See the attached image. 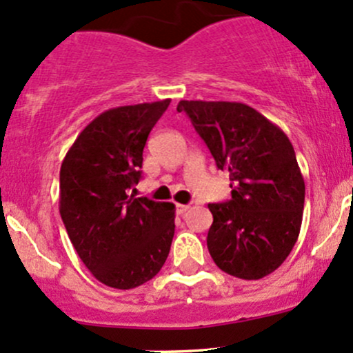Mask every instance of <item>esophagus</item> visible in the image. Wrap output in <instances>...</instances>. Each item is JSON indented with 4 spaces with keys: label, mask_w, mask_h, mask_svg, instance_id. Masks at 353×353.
<instances>
[{
    "label": "esophagus",
    "mask_w": 353,
    "mask_h": 353,
    "mask_svg": "<svg viewBox=\"0 0 353 353\" xmlns=\"http://www.w3.org/2000/svg\"><path fill=\"white\" fill-rule=\"evenodd\" d=\"M188 210H190V205H181V203H177V205H176L177 215H184V213H186Z\"/></svg>",
    "instance_id": "esophagus-1"
}]
</instances>
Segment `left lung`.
I'll return each mask as SVG.
<instances>
[{"label":"left lung","instance_id":"1","mask_svg":"<svg viewBox=\"0 0 353 353\" xmlns=\"http://www.w3.org/2000/svg\"><path fill=\"white\" fill-rule=\"evenodd\" d=\"M232 198L210 203L206 244L222 272L259 280L275 272L297 243L305 184L290 140L276 124L241 102L181 101Z\"/></svg>","mask_w":353,"mask_h":353}]
</instances>
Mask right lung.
<instances>
[{
	"label": "right lung",
	"instance_id": "1",
	"mask_svg": "<svg viewBox=\"0 0 353 353\" xmlns=\"http://www.w3.org/2000/svg\"><path fill=\"white\" fill-rule=\"evenodd\" d=\"M170 99L99 114L74 140L59 172V213L83 265L104 285H143L165 263L176 206L134 198L143 148Z\"/></svg>",
	"mask_w": 353,
	"mask_h": 353
}]
</instances>
